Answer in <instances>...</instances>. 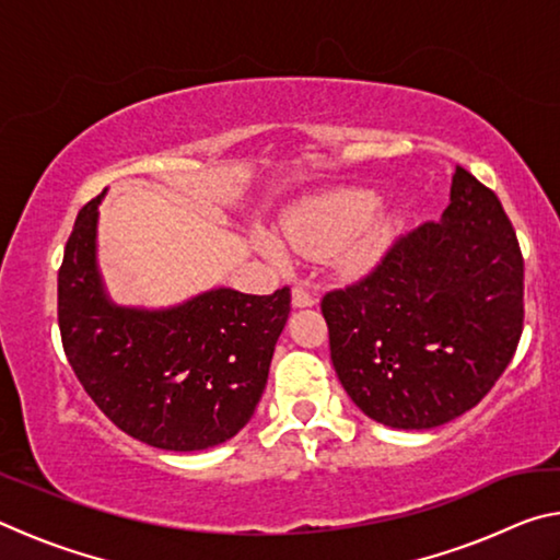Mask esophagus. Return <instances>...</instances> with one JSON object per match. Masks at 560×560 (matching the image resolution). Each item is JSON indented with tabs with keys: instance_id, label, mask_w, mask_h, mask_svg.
I'll use <instances>...</instances> for the list:
<instances>
[{
	"instance_id": "esophagus-1",
	"label": "esophagus",
	"mask_w": 560,
	"mask_h": 560,
	"mask_svg": "<svg viewBox=\"0 0 560 560\" xmlns=\"http://www.w3.org/2000/svg\"><path fill=\"white\" fill-rule=\"evenodd\" d=\"M318 299H316V293H311L308 289H303V287H293V291H291V303L296 308H306V306H314Z\"/></svg>"
}]
</instances>
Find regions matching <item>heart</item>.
<instances>
[{"label":"heart","instance_id":"b5f03b06","mask_svg":"<svg viewBox=\"0 0 560 560\" xmlns=\"http://www.w3.org/2000/svg\"><path fill=\"white\" fill-rule=\"evenodd\" d=\"M375 195L363 187H338L311 197L283 220V236L306 259L334 257L348 269H365L381 257L390 220L375 210ZM264 254L283 264L287 252L271 236H259Z\"/></svg>","mask_w":560,"mask_h":560}]
</instances>
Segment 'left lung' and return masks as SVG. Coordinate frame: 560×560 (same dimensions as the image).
Returning a JSON list of instances; mask_svg holds the SVG:
<instances>
[{
  "mask_svg": "<svg viewBox=\"0 0 560 560\" xmlns=\"http://www.w3.org/2000/svg\"><path fill=\"white\" fill-rule=\"evenodd\" d=\"M320 311L338 381L371 420L430 430L471 410L524 328V257L499 197L457 165L442 220L400 236Z\"/></svg>",
  "mask_w": 560,
  "mask_h": 560,
  "instance_id": "left-lung-1",
  "label": "left lung"
}]
</instances>
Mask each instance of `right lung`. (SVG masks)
<instances>
[{
  "mask_svg": "<svg viewBox=\"0 0 560 560\" xmlns=\"http://www.w3.org/2000/svg\"><path fill=\"white\" fill-rule=\"evenodd\" d=\"M101 200L75 217L59 269L61 343L75 377L116 428L150 447L232 440L267 387L289 287L271 296L220 287L158 311L118 306L96 264Z\"/></svg>",
  "mask_w": 560,
  "mask_h": 560,
  "instance_id": "obj_1",
  "label": "right lung"
}]
</instances>
